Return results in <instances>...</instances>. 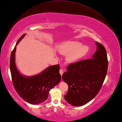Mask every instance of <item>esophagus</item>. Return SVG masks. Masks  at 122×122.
I'll list each match as a JSON object with an SVG mask.
<instances>
[{
    "label": "esophagus",
    "mask_w": 122,
    "mask_h": 122,
    "mask_svg": "<svg viewBox=\"0 0 122 122\" xmlns=\"http://www.w3.org/2000/svg\"><path fill=\"white\" fill-rule=\"evenodd\" d=\"M59 73H60V74L61 75V76L63 75V73H64V72H63V70H62V69H60V70H59Z\"/></svg>",
    "instance_id": "34e87169"
}]
</instances>
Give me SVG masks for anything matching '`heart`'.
I'll return each instance as SVG.
<instances>
[{
    "label": "heart",
    "mask_w": 122,
    "mask_h": 122,
    "mask_svg": "<svg viewBox=\"0 0 122 122\" xmlns=\"http://www.w3.org/2000/svg\"><path fill=\"white\" fill-rule=\"evenodd\" d=\"M58 52L62 55H67V61L70 63H76L83 58L88 52V47L78 41H67L59 44Z\"/></svg>",
    "instance_id": "1"
}]
</instances>
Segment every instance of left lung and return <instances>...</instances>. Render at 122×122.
<instances>
[{
	"mask_svg": "<svg viewBox=\"0 0 122 122\" xmlns=\"http://www.w3.org/2000/svg\"><path fill=\"white\" fill-rule=\"evenodd\" d=\"M97 50L92 58L71 64L62 78L68 85L65 99L73 106H82L93 99L98 93L107 73L106 50L96 42Z\"/></svg>",
	"mask_w": 122,
	"mask_h": 122,
	"instance_id": "obj_1",
	"label": "left lung"
}]
</instances>
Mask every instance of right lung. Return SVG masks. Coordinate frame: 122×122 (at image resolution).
I'll list each match as a JSON object with an SVG mask.
<instances>
[{"label": "right lung", "mask_w": 122, "mask_h": 122, "mask_svg": "<svg viewBox=\"0 0 122 122\" xmlns=\"http://www.w3.org/2000/svg\"><path fill=\"white\" fill-rule=\"evenodd\" d=\"M25 35L26 34H24L20 37L11 53L10 71L13 86L17 94L27 102L37 105L46 100L50 91L60 82V66L59 65L50 66L40 73L31 76L20 73L15 63V52L17 44Z\"/></svg>", "instance_id": "right-lung-1"}]
</instances>
